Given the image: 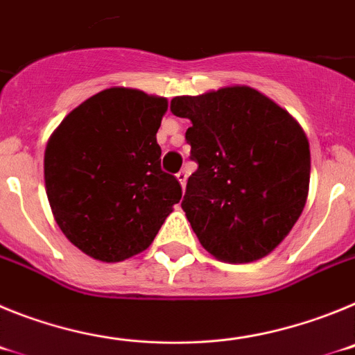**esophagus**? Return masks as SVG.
Segmentation results:
<instances>
[{
  "instance_id": "obj_1",
  "label": "esophagus",
  "mask_w": 355,
  "mask_h": 355,
  "mask_svg": "<svg viewBox=\"0 0 355 355\" xmlns=\"http://www.w3.org/2000/svg\"><path fill=\"white\" fill-rule=\"evenodd\" d=\"M175 178H178V181H180L181 183V187L184 188V184H187V178H188V172L184 171V168H181L180 172H178V174H175Z\"/></svg>"
}]
</instances>
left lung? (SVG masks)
Listing matches in <instances>:
<instances>
[{"label": "left lung", "instance_id": "1", "mask_svg": "<svg viewBox=\"0 0 355 355\" xmlns=\"http://www.w3.org/2000/svg\"><path fill=\"white\" fill-rule=\"evenodd\" d=\"M197 171L181 208L216 259L249 263L288 236L306 206L311 155L300 124L258 90L234 85L178 96Z\"/></svg>", "mask_w": 355, "mask_h": 355}]
</instances>
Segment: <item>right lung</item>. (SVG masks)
Returning a JSON list of instances; mask_svg holds the SVG:
<instances>
[{
	"mask_svg": "<svg viewBox=\"0 0 355 355\" xmlns=\"http://www.w3.org/2000/svg\"><path fill=\"white\" fill-rule=\"evenodd\" d=\"M167 99L114 87L89 97L53 131L44 181L56 224L99 261H124L153 243L181 199L162 171L156 133Z\"/></svg>",
	"mask_w": 355,
	"mask_h": 355,
	"instance_id": "right-lung-1",
	"label": "right lung"
}]
</instances>
